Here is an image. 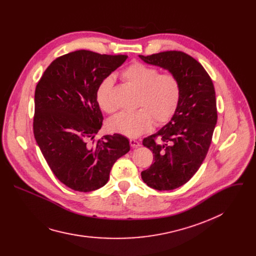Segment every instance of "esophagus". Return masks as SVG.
Here are the masks:
<instances>
[{"mask_svg": "<svg viewBox=\"0 0 256 256\" xmlns=\"http://www.w3.org/2000/svg\"><path fill=\"white\" fill-rule=\"evenodd\" d=\"M130 147H132V148H138L140 146V142H138L136 140H132V138L130 140Z\"/></svg>", "mask_w": 256, "mask_h": 256, "instance_id": "obj_1", "label": "esophagus"}]
</instances>
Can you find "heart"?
Segmentation results:
<instances>
[{"label":"heart","instance_id":"b5f03b06","mask_svg":"<svg viewBox=\"0 0 256 256\" xmlns=\"http://www.w3.org/2000/svg\"><path fill=\"white\" fill-rule=\"evenodd\" d=\"M122 77L138 90L136 106L140 108L132 112H120L109 120V130L128 138H138L151 130L154 120L157 126H162L172 118L181 95L180 83L173 74H159L156 68L136 62L122 70ZM112 78L106 77L96 91L97 103L106 114L116 112L112 99Z\"/></svg>","mask_w":256,"mask_h":256}]
</instances>
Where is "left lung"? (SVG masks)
Returning a JSON list of instances; mask_svg holds the SVG:
<instances>
[{
    "label": "left lung",
    "instance_id": "1",
    "mask_svg": "<svg viewBox=\"0 0 256 256\" xmlns=\"http://www.w3.org/2000/svg\"><path fill=\"white\" fill-rule=\"evenodd\" d=\"M138 56L168 70L180 83V100L171 120L142 140L154 154V163L142 172V179L154 190H172L186 184L208 154L218 120L214 88L204 66L186 52Z\"/></svg>",
    "mask_w": 256,
    "mask_h": 256
}]
</instances>
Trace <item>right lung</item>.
Wrapping results in <instances>:
<instances>
[{"label": "right lung", "mask_w": 256, "mask_h": 256, "mask_svg": "<svg viewBox=\"0 0 256 256\" xmlns=\"http://www.w3.org/2000/svg\"><path fill=\"white\" fill-rule=\"evenodd\" d=\"M126 58L72 52L56 58L36 85L34 136L52 173L70 190L104 186L116 161L130 149L120 134L94 138L103 122L97 88Z\"/></svg>", "instance_id": "1"}]
</instances>
